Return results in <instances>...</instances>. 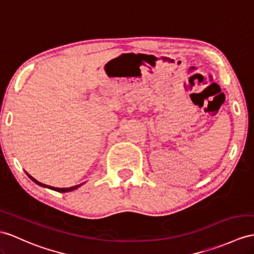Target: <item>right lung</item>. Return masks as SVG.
<instances>
[{
    "label": "right lung",
    "mask_w": 254,
    "mask_h": 254,
    "mask_svg": "<svg viewBox=\"0 0 254 254\" xmlns=\"http://www.w3.org/2000/svg\"><path fill=\"white\" fill-rule=\"evenodd\" d=\"M27 174V172H26ZM28 175V177L31 179V180H32L33 182H35L36 184H39L40 187H43V188H47V189H51V190H56V191H60V193H65V191H71V190H76L77 188H79L80 185L82 184H79V185H75V187H72V188H67V189H59V188H53V187H49V185H45V184H43V183H41V182H39V181H36L34 178H32L31 177L29 174H27Z\"/></svg>",
    "instance_id": "right-lung-1"
}]
</instances>
